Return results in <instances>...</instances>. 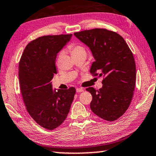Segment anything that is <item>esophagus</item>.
<instances>
[{
  "mask_svg": "<svg viewBox=\"0 0 156 156\" xmlns=\"http://www.w3.org/2000/svg\"><path fill=\"white\" fill-rule=\"evenodd\" d=\"M83 91H84V89H83V88L76 89V92H77V93H80V92H83Z\"/></svg>",
  "mask_w": 156,
  "mask_h": 156,
  "instance_id": "1",
  "label": "esophagus"
}]
</instances>
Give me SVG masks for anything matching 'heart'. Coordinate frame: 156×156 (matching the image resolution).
Segmentation results:
<instances>
[{
  "mask_svg": "<svg viewBox=\"0 0 156 156\" xmlns=\"http://www.w3.org/2000/svg\"><path fill=\"white\" fill-rule=\"evenodd\" d=\"M69 49L72 52V56L73 55H77V54H86V50L84 49L83 46L81 44H72L69 46ZM62 54V52L60 54V56Z\"/></svg>",
  "mask_w": 156,
  "mask_h": 156,
  "instance_id": "b5f03b06",
  "label": "heart"
}]
</instances>
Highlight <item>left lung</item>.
Masks as SVG:
<instances>
[{"label": "left lung", "instance_id": "left-lung-1", "mask_svg": "<svg viewBox=\"0 0 156 156\" xmlns=\"http://www.w3.org/2000/svg\"><path fill=\"white\" fill-rule=\"evenodd\" d=\"M86 44L95 59L90 72L104 78L102 87H89L92 95L90 108L95 114L107 121L122 116L130 105L135 89L136 68L131 51L119 34L105 29H94L74 33Z\"/></svg>", "mask_w": 156, "mask_h": 156}]
</instances>
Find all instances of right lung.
<instances>
[{
    "label": "right lung",
    "mask_w": 156,
    "mask_h": 156,
    "mask_svg": "<svg viewBox=\"0 0 156 156\" xmlns=\"http://www.w3.org/2000/svg\"><path fill=\"white\" fill-rule=\"evenodd\" d=\"M72 34L44 36L30 42L19 62L20 90L28 113L43 127L53 130L64 122L76 89L54 90L51 80L56 73L58 53Z\"/></svg>",
    "instance_id": "1"
}]
</instances>
